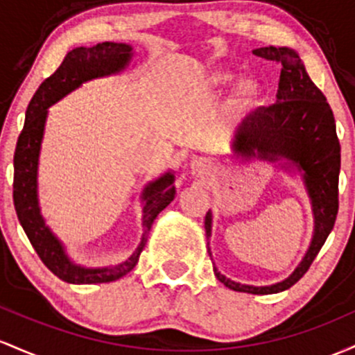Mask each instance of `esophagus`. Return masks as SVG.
Returning a JSON list of instances; mask_svg holds the SVG:
<instances>
[{"label": "esophagus", "mask_w": 355, "mask_h": 355, "mask_svg": "<svg viewBox=\"0 0 355 355\" xmlns=\"http://www.w3.org/2000/svg\"><path fill=\"white\" fill-rule=\"evenodd\" d=\"M191 174L196 178H205L209 176L211 171H213V164H211L209 159L206 157H194L189 164Z\"/></svg>", "instance_id": "34e87169"}]
</instances>
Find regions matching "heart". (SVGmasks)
I'll use <instances>...</instances> for the list:
<instances>
[{
    "mask_svg": "<svg viewBox=\"0 0 355 355\" xmlns=\"http://www.w3.org/2000/svg\"><path fill=\"white\" fill-rule=\"evenodd\" d=\"M234 77L236 75L228 69L213 70L208 77V85L211 89H223V87H228L234 80ZM258 95H260V85L252 78H243L234 87V98L240 103H252L257 101Z\"/></svg>",
    "mask_w": 355,
    "mask_h": 355,
    "instance_id": "heart-1",
    "label": "heart"
}]
</instances>
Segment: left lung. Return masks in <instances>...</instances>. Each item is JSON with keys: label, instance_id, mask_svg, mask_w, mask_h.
I'll use <instances>...</instances> for the list:
<instances>
[{"label": "left lung", "instance_id": "8db88e82", "mask_svg": "<svg viewBox=\"0 0 355 355\" xmlns=\"http://www.w3.org/2000/svg\"><path fill=\"white\" fill-rule=\"evenodd\" d=\"M253 53L282 63L277 103L258 107L238 124L231 144L233 156L241 161L258 157L278 162L285 173L298 174L312 206L313 234L297 268L278 284L245 285L226 278L216 266L213 270L230 290L270 295L284 292L304 277L334 228L338 209L340 144L327 98L310 80L297 51L288 46H265L253 50ZM211 228L213 213L209 209L205 218L206 238L211 236Z\"/></svg>", "mask_w": 355, "mask_h": 355}]
</instances>
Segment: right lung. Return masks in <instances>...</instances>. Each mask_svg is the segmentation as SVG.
<instances>
[{
	"label": "right lung",
	"instance_id": "obj_1",
	"mask_svg": "<svg viewBox=\"0 0 355 355\" xmlns=\"http://www.w3.org/2000/svg\"><path fill=\"white\" fill-rule=\"evenodd\" d=\"M132 50V46L127 43L103 42L94 46H78L69 51L57 71L38 87L31 102L28 103L25 125L17 142L13 159V201L19 225L25 230L28 240L33 245L40 260L51 273L57 275L60 280L67 284H109L132 272L144 250L147 234L154 220L173 201L176 194V188L173 186L174 178H176L174 171H167L162 176L147 182L141 194L142 228H144L141 243L122 263L97 266V268L78 265L71 260L69 253L65 252V245L46 225L42 208H40L38 164L49 109L53 103L67 97L70 92L82 87V83L124 71L134 57Z\"/></svg>",
	"mask_w": 355,
	"mask_h": 355
}]
</instances>
